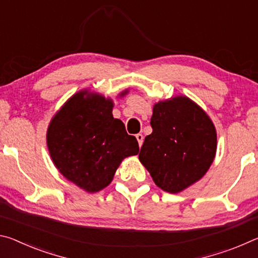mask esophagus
Masks as SVG:
<instances>
[{
  "label": "esophagus",
  "mask_w": 258,
  "mask_h": 258,
  "mask_svg": "<svg viewBox=\"0 0 258 258\" xmlns=\"http://www.w3.org/2000/svg\"><path fill=\"white\" fill-rule=\"evenodd\" d=\"M135 137H137L138 143H139V147H141V146H142V143H143V135H142L141 133H139V134L135 135Z\"/></svg>",
  "instance_id": "esophagus-1"
}]
</instances>
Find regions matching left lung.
I'll list each match as a JSON object with an SVG mask.
<instances>
[{
    "instance_id": "obj_1",
    "label": "left lung",
    "mask_w": 258,
    "mask_h": 258,
    "mask_svg": "<svg viewBox=\"0 0 258 258\" xmlns=\"http://www.w3.org/2000/svg\"><path fill=\"white\" fill-rule=\"evenodd\" d=\"M152 133L139 154L161 190L178 194L198 182L216 155L217 134L204 109L185 95L155 103Z\"/></svg>"
}]
</instances>
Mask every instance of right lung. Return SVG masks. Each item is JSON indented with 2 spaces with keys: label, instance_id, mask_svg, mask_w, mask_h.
I'll return each instance as SVG.
<instances>
[{
  "label": "right lung",
  "instance_id": "right-lung-1",
  "mask_svg": "<svg viewBox=\"0 0 258 258\" xmlns=\"http://www.w3.org/2000/svg\"><path fill=\"white\" fill-rule=\"evenodd\" d=\"M128 93L125 90L118 95ZM110 98L81 90L54 113L46 132L50 157L62 176L89 194L110 184L126 157L139 152L120 119L112 116Z\"/></svg>",
  "mask_w": 258,
  "mask_h": 258
}]
</instances>
